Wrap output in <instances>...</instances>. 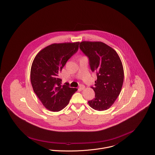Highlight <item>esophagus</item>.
<instances>
[{"mask_svg":"<svg viewBox=\"0 0 155 155\" xmlns=\"http://www.w3.org/2000/svg\"><path fill=\"white\" fill-rule=\"evenodd\" d=\"M84 88H85V86L84 85H80L79 87V89L80 91H83V89H84Z\"/></svg>","mask_w":155,"mask_h":155,"instance_id":"esophagus-1","label":"esophagus"}]
</instances>
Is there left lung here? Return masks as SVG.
<instances>
[{
	"label": "left lung",
	"instance_id": "8db88e82",
	"mask_svg": "<svg viewBox=\"0 0 155 155\" xmlns=\"http://www.w3.org/2000/svg\"><path fill=\"white\" fill-rule=\"evenodd\" d=\"M80 49L89 58L91 69L97 72L94 89L95 98L88 101L94 109H108L119 96L124 81L121 59L111 47L101 41H81Z\"/></svg>",
	"mask_w": 155,
	"mask_h": 155
}]
</instances>
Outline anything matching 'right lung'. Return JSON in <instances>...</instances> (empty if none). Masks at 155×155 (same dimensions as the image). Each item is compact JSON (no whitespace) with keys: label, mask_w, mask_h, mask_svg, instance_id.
<instances>
[{"label":"right lung","mask_w":155,"mask_h":155,"mask_svg":"<svg viewBox=\"0 0 155 155\" xmlns=\"http://www.w3.org/2000/svg\"><path fill=\"white\" fill-rule=\"evenodd\" d=\"M79 42L54 43L41 50L31 69V82L35 94L49 110L58 112L69 103L77 88L61 85L59 74L67 61L78 50Z\"/></svg>","instance_id":"right-lung-1"}]
</instances>
